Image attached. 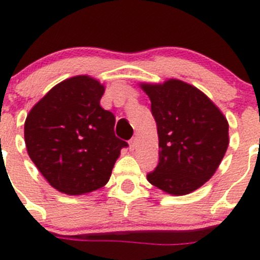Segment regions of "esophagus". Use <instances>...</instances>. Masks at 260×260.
<instances>
[{"label":"esophagus","mask_w":260,"mask_h":260,"mask_svg":"<svg viewBox=\"0 0 260 260\" xmlns=\"http://www.w3.org/2000/svg\"><path fill=\"white\" fill-rule=\"evenodd\" d=\"M136 144H137V141H136V137H133V139L129 140V149H131V150H135Z\"/></svg>","instance_id":"1"}]
</instances>
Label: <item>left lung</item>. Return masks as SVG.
Returning a JSON list of instances; mask_svg holds the SVG:
<instances>
[{"label":"left lung","instance_id":"left-lung-1","mask_svg":"<svg viewBox=\"0 0 260 260\" xmlns=\"http://www.w3.org/2000/svg\"><path fill=\"white\" fill-rule=\"evenodd\" d=\"M156 121L159 163L147 181L165 193L185 196L209 181L229 145L228 121L198 88L168 79L140 84Z\"/></svg>","mask_w":260,"mask_h":260}]
</instances>
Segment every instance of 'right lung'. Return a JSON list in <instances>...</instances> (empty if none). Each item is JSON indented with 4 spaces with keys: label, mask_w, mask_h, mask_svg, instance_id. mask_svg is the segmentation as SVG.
Here are the masks:
<instances>
[{
    "label": "right lung",
    "mask_w": 260,
    "mask_h": 260,
    "mask_svg": "<svg viewBox=\"0 0 260 260\" xmlns=\"http://www.w3.org/2000/svg\"><path fill=\"white\" fill-rule=\"evenodd\" d=\"M105 86L78 75L53 86L24 123L28 155L58 191L81 196L107 184L128 144L114 132L115 116L100 105Z\"/></svg>",
    "instance_id": "obj_1"
}]
</instances>
